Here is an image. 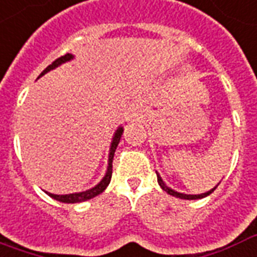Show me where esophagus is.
<instances>
[{
    "mask_svg": "<svg viewBox=\"0 0 257 257\" xmlns=\"http://www.w3.org/2000/svg\"><path fill=\"white\" fill-rule=\"evenodd\" d=\"M129 119H139V118H143V111L139 109L138 106H132L131 109H129Z\"/></svg>",
    "mask_w": 257,
    "mask_h": 257,
    "instance_id": "obj_1",
    "label": "esophagus"
}]
</instances>
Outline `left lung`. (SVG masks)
<instances>
[{"label": "left lung", "mask_w": 257, "mask_h": 257, "mask_svg": "<svg viewBox=\"0 0 257 257\" xmlns=\"http://www.w3.org/2000/svg\"><path fill=\"white\" fill-rule=\"evenodd\" d=\"M157 177H158V184L161 185V188H162L163 191L167 192V193H169V195H172V196L180 197V199H185V200H196V199H203V197H206V196H208V195H211V193H212V192L216 189V187L212 188L211 191L206 192V193H201V195H185V193H180V192H177V191H174V189H172V188L167 187L158 173H157Z\"/></svg>", "instance_id": "1"}]
</instances>
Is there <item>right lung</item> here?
<instances>
[{"mask_svg":"<svg viewBox=\"0 0 257 257\" xmlns=\"http://www.w3.org/2000/svg\"><path fill=\"white\" fill-rule=\"evenodd\" d=\"M73 58L72 54H65V56L60 57V58H57L56 61H53L50 65L47 66L46 69L42 72L41 75L38 76V79L43 76L45 73H47L49 70L54 69L57 66H60L61 64H64L66 61H70ZM122 131L123 129L119 126L117 131H115V134H114V138H113V142H111V146H110V153H109V166H107V172L104 174V177L102 178V181L98 184V185H95L94 188H91L88 191H84V192H79V193H69V195H54V193H49L46 192L47 195L53 199H56V200L61 201V203H80V201H85V200H90L92 197L98 196L99 193L107 188V185L110 184V180H111V174H113V158H114V153H115V148L118 146L119 143V139L122 136Z\"/></svg>","mask_w":257,"mask_h":257,"instance_id":"add662e5","label":"right lung"}]
</instances>
